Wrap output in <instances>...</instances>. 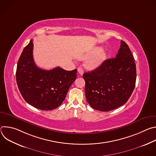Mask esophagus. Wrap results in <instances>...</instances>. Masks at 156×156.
I'll list each match as a JSON object with an SVG mask.
<instances>
[{"instance_id": "1", "label": "esophagus", "mask_w": 156, "mask_h": 156, "mask_svg": "<svg viewBox=\"0 0 156 156\" xmlns=\"http://www.w3.org/2000/svg\"><path fill=\"white\" fill-rule=\"evenodd\" d=\"M78 73L80 74L81 75H83V73H84V71H83V70L82 69V68L80 67V68L78 69Z\"/></svg>"}]
</instances>
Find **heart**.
<instances>
[{"label": "heart", "mask_w": 156, "mask_h": 156, "mask_svg": "<svg viewBox=\"0 0 156 156\" xmlns=\"http://www.w3.org/2000/svg\"><path fill=\"white\" fill-rule=\"evenodd\" d=\"M93 55L94 56L89 58L85 63V66L89 70H94L98 68L107 58L106 52L104 50H101L100 48H96L80 56V58L81 59H86Z\"/></svg>", "instance_id": "b5f03b06"}]
</instances>
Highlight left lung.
<instances>
[{"label": "left lung", "mask_w": 156, "mask_h": 156, "mask_svg": "<svg viewBox=\"0 0 156 156\" xmlns=\"http://www.w3.org/2000/svg\"><path fill=\"white\" fill-rule=\"evenodd\" d=\"M83 77L86 100L93 108L108 112L125 104L134 90L136 79L135 59L126 43L121 41L116 57L105 60Z\"/></svg>", "instance_id": "8db88e82"}]
</instances>
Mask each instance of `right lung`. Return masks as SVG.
I'll list each match as a JSON object with an SVG mask.
<instances>
[{
  "label": "right lung",
  "mask_w": 156,
  "mask_h": 156,
  "mask_svg": "<svg viewBox=\"0 0 156 156\" xmlns=\"http://www.w3.org/2000/svg\"><path fill=\"white\" fill-rule=\"evenodd\" d=\"M31 40L18 62L16 80L20 92L27 102L36 108L51 110L64 101L76 78L77 70L66 71L60 67L50 70L38 68L33 55Z\"/></svg>",
  "instance_id": "obj_1"
}]
</instances>
